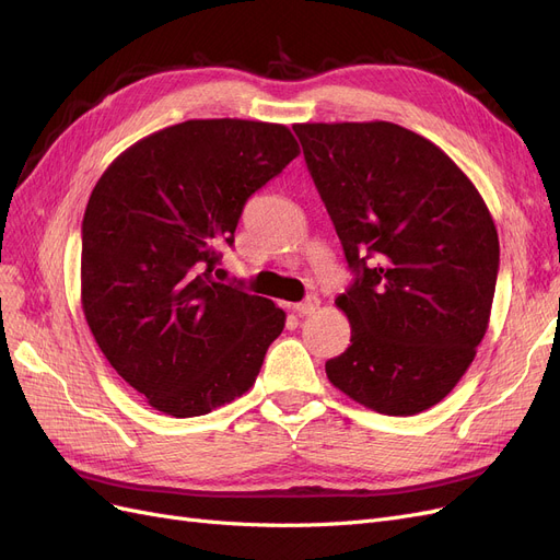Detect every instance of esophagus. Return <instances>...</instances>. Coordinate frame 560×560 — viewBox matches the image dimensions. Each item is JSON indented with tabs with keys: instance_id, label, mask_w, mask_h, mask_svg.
I'll use <instances>...</instances> for the list:
<instances>
[{
	"instance_id": "obj_1",
	"label": "esophagus",
	"mask_w": 560,
	"mask_h": 560,
	"mask_svg": "<svg viewBox=\"0 0 560 560\" xmlns=\"http://www.w3.org/2000/svg\"><path fill=\"white\" fill-rule=\"evenodd\" d=\"M318 308H320V300L318 298H306L304 302L295 304V313L298 315H313Z\"/></svg>"
}]
</instances>
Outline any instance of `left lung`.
<instances>
[{
    "label": "left lung",
    "instance_id": "obj_1",
    "mask_svg": "<svg viewBox=\"0 0 560 560\" xmlns=\"http://www.w3.org/2000/svg\"><path fill=\"white\" fill-rule=\"evenodd\" d=\"M352 285L350 348L325 363L359 405L411 417L444 400L488 331L499 272L492 214L430 139L388 120L295 124Z\"/></svg>",
    "mask_w": 560,
    "mask_h": 560
}]
</instances>
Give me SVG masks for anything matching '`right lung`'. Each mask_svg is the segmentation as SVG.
<instances>
[{
    "label": "right lung",
    "mask_w": 560,
    "mask_h": 560,
    "mask_svg": "<svg viewBox=\"0 0 560 560\" xmlns=\"http://www.w3.org/2000/svg\"><path fill=\"white\" fill-rule=\"evenodd\" d=\"M300 155L285 126L194 118L132 143L82 222V308L112 369L168 417H201L254 386L285 313L217 283L247 199Z\"/></svg>",
    "instance_id": "obj_1"
}]
</instances>
